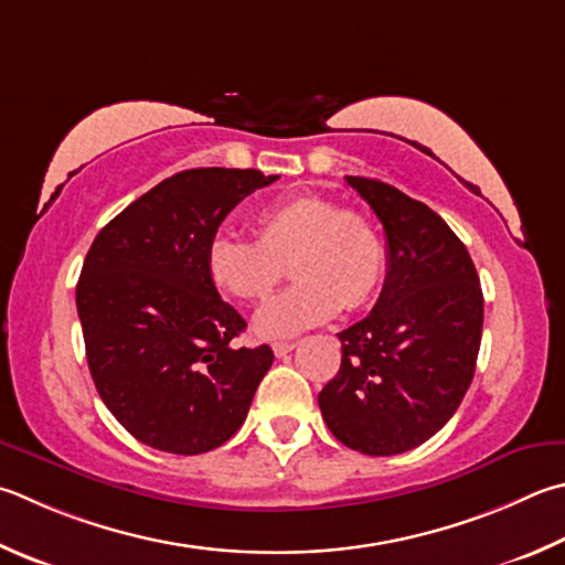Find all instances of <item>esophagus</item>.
<instances>
[{"label":"esophagus","mask_w":565,"mask_h":565,"mask_svg":"<svg viewBox=\"0 0 565 565\" xmlns=\"http://www.w3.org/2000/svg\"><path fill=\"white\" fill-rule=\"evenodd\" d=\"M271 348H274V355L276 358H284V355H289L296 345L294 343H274Z\"/></svg>","instance_id":"1"}]
</instances>
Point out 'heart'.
<instances>
[{
    "instance_id": "1",
    "label": "heart",
    "mask_w": 565,
    "mask_h": 565,
    "mask_svg": "<svg viewBox=\"0 0 565 565\" xmlns=\"http://www.w3.org/2000/svg\"><path fill=\"white\" fill-rule=\"evenodd\" d=\"M256 242L217 232L204 252L210 281L244 303L266 301L291 266L296 284L256 313L264 338H289L371 303L385 274V247L375 224L321 194H291L254 217Z\"/></svg>"
}]
</instances>
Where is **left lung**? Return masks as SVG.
<instances>
[{
	"instance_id": "8db88e82",
	"label": "left lung",
	"mask_w": 565,
	"mask_h": 565,
	"mask_svg": "<svg viewBox=\"0 0 565 565\" xmlns=\"http://www.w3.org/2000/svg\"><path fill=\"white\" fill-rule=\"evenodd\" d=\"M345 180L383 222L387 276L373 311L338 333L341 371L318 407L345 447L403 455L439 433L469 390L484 296L467 247L437 212L387 182Z\"/></svg>"
}]
</instances>
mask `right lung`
Wrapping results in <instances>:
<instances>
[{"mask_svg": "<svg viewBox=\"0 0 565 565\" xmlns=\"http://www.w3.org/2000/svg\"><path fill=\"white\" fill-rule=\"evenodd\" d=\"M279 175L198 168L162 180L90 244L76 286L88 371L142 445L202 455L237 433L274 363L237 348L247 321L222 301L204 252L224 217Z\"/></svg>", "mask_w": 565, "mask_h": 565, "instance_id": "add662e5", "label": "right lung"}]
</instances>
